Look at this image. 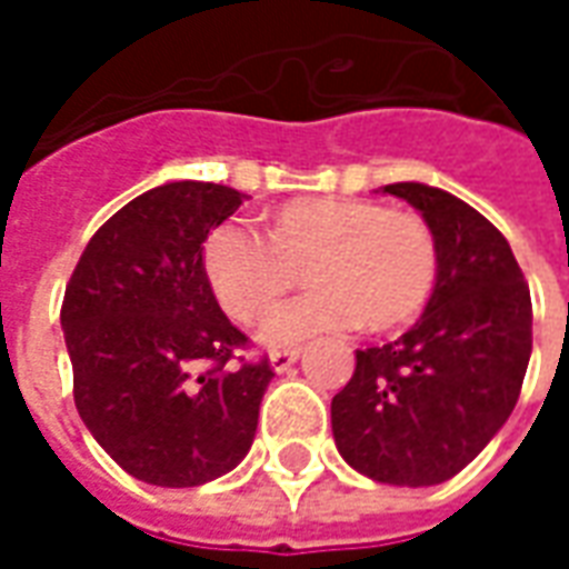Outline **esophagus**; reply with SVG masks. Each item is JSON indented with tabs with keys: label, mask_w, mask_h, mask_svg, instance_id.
<instances>
[{
	"label": "esophagus",
	"mask_w": 569,
	"mask_h": 569,
	"mask_svg": "<svg viewBox=\"0 0 569 569\" xmlns=\"http://www.w3.org/2000/svg\"><path fill=\"white\" fill-rule=\"evenodd\" d=\"M301 357V350L298 347H286V350H271V369L273 371H286L296 359Z\"/></svg>",
	"instance_id": "1"
}]
</instances>
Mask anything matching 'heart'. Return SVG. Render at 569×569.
I'll use <instances>...</instances> for the list:
<instances>
[{"instance_id": "obj_1", "label": "heart", "mask_w": 569, "mask_h": 569, "mask_svg": "<svg viewBox=\"0 0 569 569\" xmlns=\"http://www.w3.org/2000/svg\"><path fill=\"white\" fill-rule=\"evenodd\" d=\"M313 289L271 310L264 345L411 320L436 283V240L415 216L359 198H296L264 216V240L228 222L203 243V277L234 320H259L298 273Z\"/></svg>"}]
</instances>
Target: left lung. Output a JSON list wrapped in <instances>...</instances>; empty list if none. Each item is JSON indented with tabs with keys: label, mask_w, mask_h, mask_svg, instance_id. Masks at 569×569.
Returning <instances> with one entry per match:
<instances>
[{
	"label": "left lung",
	"mask_w": 569,
	"mask_h": 569,
	"mask_svg": "<svg viewBox=\"0 0 569 569\" xmlns=\"http://www.w3.org/2000/svg\"><path fill=\"white\" fill-rule=\"evenodd\" d=\"M436 240V286L402 338L357 350L332 399L347 463L381 485L429 488L485 451L512 415L533 347V308L506 237L441 188L383 186Z\"/></svg>",
	"instance_id": "8db88e82"
}]
</instances>
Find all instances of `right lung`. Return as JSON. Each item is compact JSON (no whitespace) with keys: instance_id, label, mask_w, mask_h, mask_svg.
Wrapping results in <instances>:
<instances>
[{"instance_id":"add662e5","label":"right lung","mask_w":569,"mask_h":569,"mask_svg":"<svg viewBox=\"0 0 569 569\" xmlns=\"http://www.w3.org/2000/svg\"><path fill=\"white\" fill-rule=\"evenodd\" d=\"M247 194L167 182L91 237L69 277L60 326L84 427L124 472L198 488L231 472L256 439L268 359L240 362L247 335L203 277V240Z\"/></svg>"}]
</instances>
